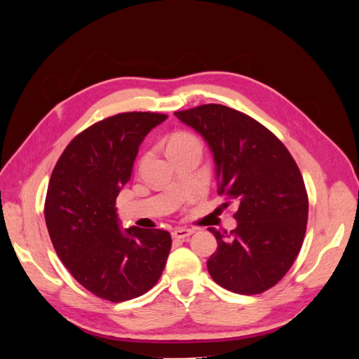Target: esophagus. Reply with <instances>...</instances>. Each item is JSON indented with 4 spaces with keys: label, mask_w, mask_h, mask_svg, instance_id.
<instances>
[{
    "label": "esophagus",
    "mask_w": 359,
    "mask_h": 359,
    "mask_svg": "<svg viewBox=\"0 0 359 359\" xmlns=\"http://www.w3.org/2000/svg\"><path fill=\"white\" fill-rule=\"evenodd\" d=\"M194 231L193 229H187V227H177V229L172 231V236L178 238V240H186L187 236L193 235Z\"/></svg>",
    "instance_id": "obj_1"
}]
</instances>
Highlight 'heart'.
<instances>
[{"label": "heart", "instance_id": "obj_1", "mask_svg": "<svg viewBox=\"0 0 359 359\" xmlns=\"http://www.w3.org/2000/svg\"><path fill=\"white\" fill-rule=\"evenodd\" d=\"M190 145H201L199 140L194 137L193 135H189V133H178V135H173L170 139H169V144H168V151L169 154L172 153V151H177V149H181V148H186V147H190Z\"/></svg>", "mask_w": 359, "mask_h": 359}]
</instances>
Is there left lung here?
<instances>
[{
  "instance_id": "obj_1",
  "label": "left lung",
  "mask_w": 359,
  "mask_h": 359,
  "mask_svg": "<svg viewBox=\"0 0 359 359\" xmlns=\"http://www.w3.org/2000/svg\"><path fill=\"white\" fill-rule=\"evenodd\" d=\"M175 116L208 144L217 191L238 208L231 233L208 229L217 240L210 276L243 295L268 290L295 262L306 235L309 199L295 160L266 127L232 107L202 104Z\"/></svg>"
}]
</instances>
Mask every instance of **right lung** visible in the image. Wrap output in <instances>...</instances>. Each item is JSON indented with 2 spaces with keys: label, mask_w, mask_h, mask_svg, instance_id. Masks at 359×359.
Here are the masks:
<instances>
[{
  "label": "right lung",
  "mask_w": 359,
  "mask_h": 359,
  "mask_svg": "<svg viewBox=\"0 0 359 359\" xmlns=\"http://www.w3.org/2000/svg\"><path fill=\"white\" fill-rule=\"evenodd\" d=\"M166 118L151 112L106 118L76 136L53 168L45 202L50 241L70 274L99 298H137L165 269L169 232L121 229L115 203L140 144Z\"/></svg>",
  "instance_id": "right-lung-1"
}]
</instances>
